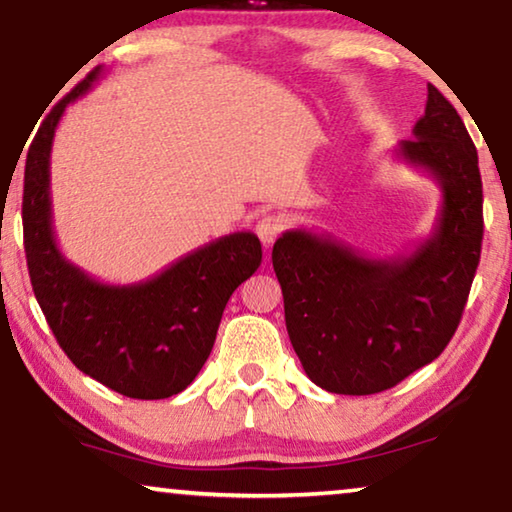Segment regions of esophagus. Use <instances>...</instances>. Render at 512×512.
I'll return each mask as SVG.
<instances>
[{
  "label": "esophagus",
  "mask_w": 512,
  "mask_h": 512,
  "mask_svg": "<svg viewBox=\"0 0 512 512\" xmlns=\"http://www.w3.org/2000/svg\"><path fill=\"white\" fill-rule=\"evenodd\" d=\"M255 230L259 241H262L264 246H271V243L282 234V230H285V218L278 216V213H266V216L257 220Z\"/></svg>",
  "instance_id": "obj_1"
}]
</instances>
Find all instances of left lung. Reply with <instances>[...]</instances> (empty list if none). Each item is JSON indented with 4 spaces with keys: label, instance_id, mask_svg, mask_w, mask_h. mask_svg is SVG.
<instances>
[{
    "label": "left lung",
    "instance_id": "1",
    "mask_svg": "<svg viewBox=\"0 0 512 512\" xmlns=\"http://www.w3.org/2000/svg\"><path fill=\"white\" fill-rule=\"evenodd\" d=\"M395 156L441 188L437 223L411 253L368 257L303 227L273 243L289 340L305 375L329 393H381L432 363L460 324L480 262L478 154L437 87H427L414 140Z\"/></svg>",
    "mask_w": 512,
    "mask_h": 512
}]
</instances>
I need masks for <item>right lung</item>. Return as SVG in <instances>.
<instances>
[{
    "mask_svg": "<svg viewBox=\"0 0 512 512\" xmlns=\"http://www.w3.org/2000/svg\"><path fill=\"white\" fill-rule=\"evenodd\" d=\"M101 73L96 66L61 98L27 151L22 230L29 278L75 368L126 398L163 400L202 370L232 292L259 269L262 243L253 232L220 236L133 285L91 278L61 255L52 227V140L68 103L85 96Z\"/></svg>",
    "mask_w": 512,
    "mask_h": 512,
    "instance_id": "obj_1",
    "label": "right lung"
}]
</instances>
